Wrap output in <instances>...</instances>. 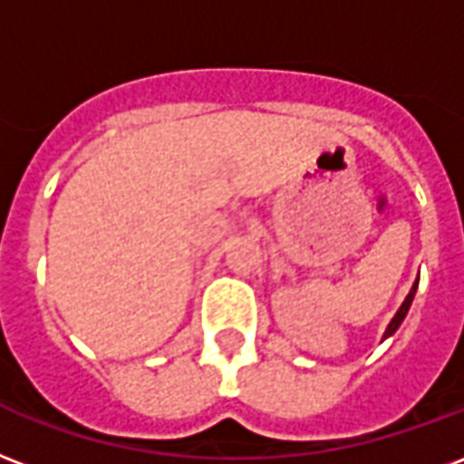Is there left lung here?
<instances>
[{
  "label": "left lung",
  "mask_w": 464,
  "mask_h": 464,
  "mask_svg": "<svg viewBox=\"0 0 464 464\" xmlns=\"http://www.w3.org/2000/svg\"><path fill=\"white\" fill-rule=\"evenodd\" d=\"M415 287H418V280H415V285H413V290H411V293H408L406 302H403V304H401V310H398V312H396V317L391 319V324H389V329H386V337H389V334H393V332H396V329H398V327H401V322H403V317H406V312H408V307H411V302H413Z\"/></svg>",
  "instance_id": "8db88e82"
}]
</instances>
